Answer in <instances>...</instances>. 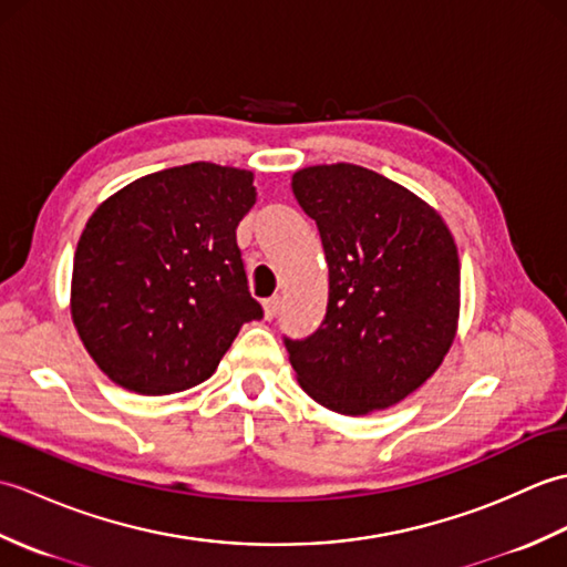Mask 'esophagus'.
Returning a JSON list of instances; mask_svg holds the SVG:
<instances>
[{
  "label": "esophagus",
  "instance_id": "34e87169",
  "mask_svg": "<svg viewBox=\"0 0 567 567\" xmlns=\"http://www.w3.org/2000/svg\"><path fill=\"white\" fill-rule=\"evenodd\" d=\"M280 305H282V299H280V297H270V299H265V302H262L265 319H275V317H277V311H280Z\"/></svg>",
  "mask_w": 567,
  "mask_h": 567
}]
</instances>
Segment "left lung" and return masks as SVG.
<instances>
[{"mask_svg":"<svg viewBox=\"0 0 567 567\" xmlns=\"http://www.w3.org/2000/svg\"><path fill=\"white\" fill-rule=\"evenodd\" d=\"M292 192L329 262L321 327L285 339L299 384L348 416L402 402L455 339L461 260L449 226L414 192L351 163L305 167Z\"/></svg>","mask_w":567,"mask_h":567,"instance_id":"8db88e82","label":"left lung"}]
</instances>
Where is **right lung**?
<instances>
[{"mask_svg":"<svg viewBox=\"0 0 567 567\" xmlns=\"http://www.w3.org/2000/svg\"><path fill=\"white\" fill-rule=\"evenodd\" d=\"M256 197L250 171L189 163L100 204L78 240L70 315L106 378L138 394L189 390L262 319L236 244Z\"/></svg>","mask_w":567,"mask_h":567,"instance_id":"right-lung-1","label":"right lung"}]
</instances>
